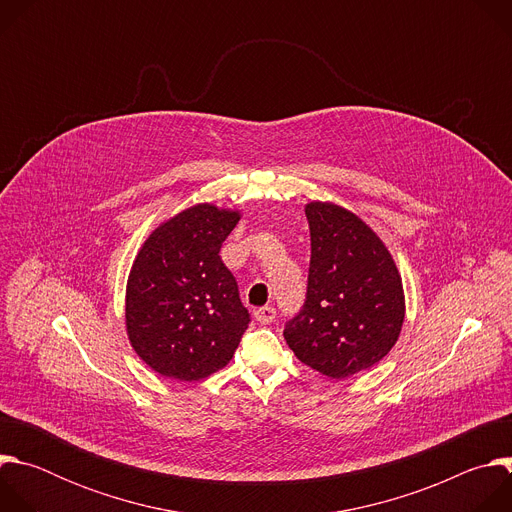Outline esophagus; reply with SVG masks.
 Returning <instances> with one entry per match:
<instances>
[{
    "mask_svg": "<svg viewBox=\"0 0 512 512\" xmlns=\"http://www.w3.org/2000/svg\"><path fill=\"white\" fill-rule=\"evenodd\" d=\"M253 316L259 324H271L275 320V308L273 306H263V308L255 310Z\"/></svg>",
    "mask_w": 512,
    "mask_h": 512,
    "instance_id": "esophagus-1",
    "label": "esophagus"
}]
</instances>
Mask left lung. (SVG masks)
<instances>
[{
  "label": "left lung",
  "mask_w": 512,
  "mask_h": 512,
  "mask_svg": "<svg viewBox=\"0 0 512 512\" xmlns=\"http://www.w3.org/2000/svg\"><path fill=\"white\" fill-rule=\"evenodd\" d=\"M312 257L304 310L283 338L314 371L346 379L395 346L405 320L401 273L381 237L334 202L306 204Z\"/></svg>",
  "instance_id": "left-lung-1"
}]
</instances>
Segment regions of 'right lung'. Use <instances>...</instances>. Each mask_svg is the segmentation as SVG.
Returning a JSON list of instances; mask_svg holds the SVG:
<instances>
[{
  "instance_id": "obj_1",
  "label": "right lung",
  "mask_w": 512,
  "mask_h": 512,
  "mask_svg": "<svg viewBox=\"0 0 512 512\" xmlns=\"http://www.w3.org/2000/svg\"><path fill=\"white\" fill-rule=\"evenodd\" d=\"M241 210L194 204L143 241L125 289L135 354L164 379L200 381L227 367L249 312L221 255Z\"/></svg>"
}]
</instances>
